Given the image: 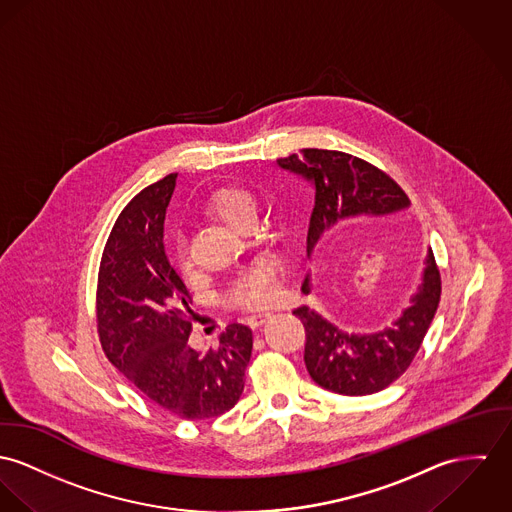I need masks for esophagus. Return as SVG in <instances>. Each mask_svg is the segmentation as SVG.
Listing matches in <instances>:
<instances>
[{"label": "esophagus", "instance_id": "obj_1", "mask_svg": "<svg viewBox=\"0 0 512 512\" xmlns=\"http://www.w3.org/2000/svg\"><path fill=\"white\" fill-rule=\"evenodd\" d=\"M269 317H271V312L249 315V317H247V323H249L251 327H259V325H263V323H265Z\"/></svg>", "mask_w": 512, "mask_h": 512}]
</instances>
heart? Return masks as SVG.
Returning <instances> with one entry per match:
<instances>
[{
    "label": "heart",
    "mask_w": 512,
    "mask_h": 512,
    "mask_svg": "<svg viewBox=\"0 0 512 512\" xmlns=\"http://www.w3.org/2000/svg\"><path fill=\"white\" fill-rule=\"evenodd\" d=\"M206 210L220 222L239 228L247 218L257 214V200L251 191L243 187H222L206 200ZM175 259L183 273H189L193 263L189 251L181 239L175 245ZM276 294L275 269L267 261H257L239 273L230 286V298L237 306L255 310L267 306Z\"/></svg>",
    "instance_id": "heart-1"
}]
</instances>
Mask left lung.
I'll return each mask as SVG.
<instances>
[{"instance_id": "8db88e82", "label": "left lung", "mask_w": 512, "mask_h": 512, "mask_svg": "<svg viewBox=\"0 0 512 512\" xmlns=\"http://www.w3.org/2000/svg\"><path fill=\"white\" fill-rule=\"evenodd\" d=\"M276 163L302 175L314 187V210L306 239L308 259L325 261V247L335 226L358 216H384L407 208L411 202L394 179L376 165L337 150L306 148L300 156ZM302 292L310 294V275ZM440 302V271L429 249L423 282L411 306L386 329L376 333H345L331 321L310 310L296 308L306 329L304 362L315 384L341 395L382 392L413 362L433 323Z\"/></svg>"}]
</instances>
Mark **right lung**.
<instances>
[{"mask_svg": "<svg viewBox=\"0 0 512 512\" xmlns=\"http://www.w3.org/2000/svg\"><path fill=\"white\" fill-rule=\"evenodd\" d=\"M177 173L132 198L105 243L97 276V333L111 364L161 409L204 421L230 411L245 386L253 333L230 323L216 347L197 351L193 296L163 247Z\"/></svg>", "mask_w": 512, "mask_h": 512, "instance_id": "1", "label": "right lung"}]
</instances>
